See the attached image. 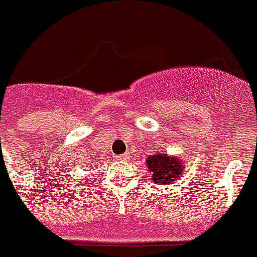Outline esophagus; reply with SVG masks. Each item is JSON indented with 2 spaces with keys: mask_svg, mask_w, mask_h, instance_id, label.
I'll list each match as a JSON object with an SVG mask.
<instances>
[{
  "mask_svg": "<svg viewBox=\"0 0 257 257\" xmlns=\"http://www.w3.org/2000/svg\"><path fill=\"white\" fill-rule=\"evenodd\" d=\"M128 158V154H121V156H117V160H127Z\"/></svg>",
  "mask_w": 257,
  "mask_h": 257,
  "instance_id": "1",
  "label": "esophagus"
}]
</instances>
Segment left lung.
Segmentation results:
<instances>
[{
    "instance_id": "1",
    "label": "left lung",
    "mask_w": 257,
    "mask_h": 257,
    "mask_svg": "<svg viewBox=\"0 0 257 257\" xmlns=\"http://www.w3.org/2000/svg\"><path fill=\"white\" fill-rule=\"evenodd\" d=\"M183 161L167 154H152L146 158V165L152 173V180L161 186L173 184L183 172Z\"/></svg>"
}]
</instances>
